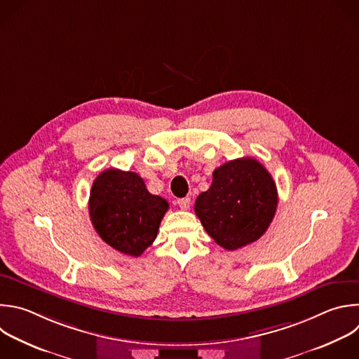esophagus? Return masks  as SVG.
Listing matches in <instances>:
<instances>
[{"instance_id": "1", "label": "esophagus", "mask_w": 359, "mask_h": 359, "mask_svg": "<svg viewBox=\"0 0 359 359\" xmlns=\"http://www.w3.org/2000/svg\"><path fill=\"white\" fill-rule=\"evenodd\" d=\"M177 205H179L182 210H187V208L190 207V198H189V197L179 198V200H177Z\"/></svg>"}]
</instances>
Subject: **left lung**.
Returning <instances> with one entry per match:
<instances>
[{"instance_id":"left-lung-1","label":"left lung","mask_w":359,"mask_h":359,"mask_svg":"<svg viewBox=\"0 0 359 359\" xmlns=\"http://www.w3.org/2000/svg\"><path fill=\"white\" fill-rule=\"evenodd\" d=\"M278 207L271 173L254 158L229 161L212 173V183L194 205L204 229L228 251L258 241Z\"/></svg>"}]
</instances>
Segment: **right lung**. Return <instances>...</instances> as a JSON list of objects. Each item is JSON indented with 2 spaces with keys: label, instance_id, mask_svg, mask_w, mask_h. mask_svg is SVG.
Returning a JSON list of instances; mask_svg holds the SVG:
<instances>
[{
  "label": "right lung",
  "instance_id": "obj_1",
  "mask_svg": "<svg viewBox=\"0 0 359 359\" xmlns=\"http://www.w3.org/2000/svg\"><path fill=\"white\" fill-rule=\"evenodd\" d=\"M168 208V201L151 194L140 175L119 169L101 172L88 200L90 218L101 240L130 257H140L155 241Z\"/></svg>",
  "mask_w": 359,
  "mask_h": 359
}]
</instances>
